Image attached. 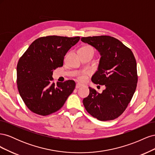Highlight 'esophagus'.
I'll return each instance as SVG.
<instances>
[{
  "label": "esophagus",
  "instance_id": "34e87169",
  "mask_svg": "<svg viewBox=\"0 0 155 155\" xmlns=\"http://www.w3.org/2000/svg\"><path fill=\"white\" fill-rule=\"evenodd\" d=\"M81 86H82L81 84H80V83H77L76 85V88H79V87H81Z\"/></svg>",
  "mask_w": 155,
  "mask_h": 155
}]
</instances>
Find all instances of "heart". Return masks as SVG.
Wrapping results in <instances>:
<instances>
[{"mask_svg":"<svg viewBox=\"0 0 155 155\" xmlns=\"http://www.w3.org/2000/svg\"><path fill=\"white\" fill-rule=\"evenodd\" d=\"M91 48V46H83V47L81 48ZM87 75H88L87 72L84 73V74L80 75V76L78 77V79L81 81H84L86 79Z\"/></svg>","mask_w":155,"mask_h":155,"instance_id":"b5f03b06","label":"heart"}]
</instances>
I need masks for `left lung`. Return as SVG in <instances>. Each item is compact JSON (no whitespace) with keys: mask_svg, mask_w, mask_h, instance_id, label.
<instances>
[{"mask_svg":"<svg viewBox=\"0 0 155 155\" xmlns=\"http://www.w3.org/2000/svg\"><path fill=\"white\" fill-rule=\"evenodd\" d=\"M81 40L100 53L99 67L92 81L105 87L101 94L88 87L90 93L83 100L84 107L100 121L114 120L125 111L137 88L138 75L134 54L113 37H87Z\"/></svg>","mask_w":155,"mask_h":155,"instance_id":"8db88e82","label":"left lung"}]
</instances>
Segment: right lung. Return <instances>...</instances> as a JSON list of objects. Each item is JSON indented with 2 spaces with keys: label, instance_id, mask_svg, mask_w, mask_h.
<instances>
[{
  "label": "right lung",
  "instance_id": "add662e5",
  "mask_svg": "<svg viewBox=\"0 0 155 155\" xmlns=\"http://www.w3.org/2000/svg\"><path fill=\"white\" fill-rule=\"evenodd\" d=\"M80 37L57 35L42 37L30 45L18 60L17 84L18 92L28 109L47 116L59 110L76 87L73 80L55 85L53 70L63 67L64 56Z\"/></svg>",
  "mask_w": 155,
  "mask_h": 155
}]
</instances>
